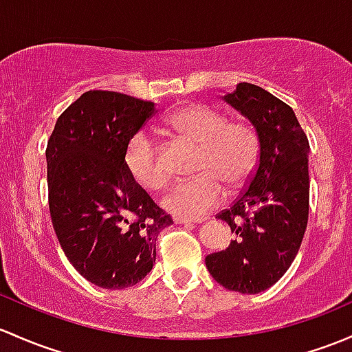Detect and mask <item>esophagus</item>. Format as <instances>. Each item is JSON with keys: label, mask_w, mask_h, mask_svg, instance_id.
<instances>
[{"label": "esophagus", "mask_w": 352, "mask_h": 352, "mask_svg": "<svg viewBox=\"0 0 352 352\" xmlns=\"http://www.w3.org/2000/svg\"><path fill=\"white\" fill-rule=\"evenodd\" d=\"M204 219H187V217H180V216H173V223L175 224H182V226H188V224H197L202 223Z\"/></svg>", "instance_id": "34e87169"}]
</instances>
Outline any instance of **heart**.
<instances>
[{
	"mask_svg": "<svg viewBox=\"0 0 352 352\" xmlns=\"http://www.w3.org/2000/svg\"><path fill=\"white\" fill-rule=\"evenodd\" d=\"M165 131L199 145L192 179L173 184L162 199V207L175 216L201 219L229 190L243 187L258 162V136L244 123L228 121L221 111L207 104H186L173 109L164 121ZM133 182L145 190L165 186L166 173L158 162V150L145 131L129 138L123 155Z\"/></svg>",
	"mask_w": 352,
	"mask_h": 352,
	"instance_id": "obj_1",
	"label": "heart"
}]
</instances>
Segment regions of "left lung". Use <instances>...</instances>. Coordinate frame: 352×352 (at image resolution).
I'll list each match as a JSON object with an SVG mask.
<instances>
[{"mask_svg": "<svg viewBox=\"0 0 352 352\" xmlns=\"http://www.w3.org/2000/svg\"><path fill=\"white\" fill-rule=\"evenodd\" d=\"M223 99L253 124L258 164L243 190L217 219L234 239L206 258L224 288L254 295L275 285L294 263L309 219V140L290 106L265 89L241 82Z\"/></svg>", "mask_w": 352, "mask_h": 352, "instance_id": "1", "label": "left lung"}]
</instances>
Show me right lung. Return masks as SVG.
Here are the masks:
<instances>
[{
  "instance_id": "right-lung-1",
  "label": "right lung",
  "mask_w": 352,
  "mask_h": 352,
  "mask_svg": "<svg viewBox=\"0 0 352 352\" xmlns=\"http://www.w3.org/2000/svg\"><path fill=\"white\" fill-rule=\"evenodd\" d=\"M155 102L87 91L55 123L47 145L52 224L70 265L87 282L120 290L151 272L157 238L173 224L124 168L129 138Z\"/></svg>"
}]
</instances>
